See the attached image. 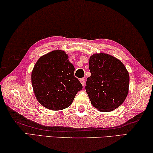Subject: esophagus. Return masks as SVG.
<instances>
[{
	"instance_id": "obj_1",
	"label": "esophagus",
	"mask_w": 153,
	"mask_h": 153,
	"mask_svg": "<svg viewBox=\"0 0 153 153\" xmlns=\"http://www.w3.org/2000/svg\"><path fill=\"white\" fill-rule=\"evenodd\" d=\"M80 82H81L82 86H84L85 84V79H83V78L80 79Z\"/></svg>"
}]
</instances>
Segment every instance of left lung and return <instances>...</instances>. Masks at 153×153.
<instances>
[{
  "mask_svg": "<svg viewBox=\"0 0 153 153\" xmlns=\"http://www.w3.org/2000/svg\"><path fill=\"white\" fill-rule=\"evenodd\" d=\"M91 76L85 89L93 106L111 112L123 103L128 94L129 75L124 64L111 55L100 53L89 58Z\"/></svg>",
  "mask_w": 153,
  "mask_h": 153,
  "instance_id": "1",
  "label": "left lung"
}]
</instances>
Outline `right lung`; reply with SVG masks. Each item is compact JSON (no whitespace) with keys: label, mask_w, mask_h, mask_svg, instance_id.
<instances>
[{"label":"right lung","mask_w":153,"mask_h":153,"mask_svg":"<svg viewBox=\"0 0 153 153\" xmlns=\"http://www.w3.org/2000/svg\"><path fill=\"white\" fill-rule=\"evenodd\" d=\"M74 72V67L64 51L54 50L40 57L31 74L34 93L39 103L51 111L71 106L77 92L82 89Z\"/></svg>","instance_id":"right-lung-1"}]
</instances>
